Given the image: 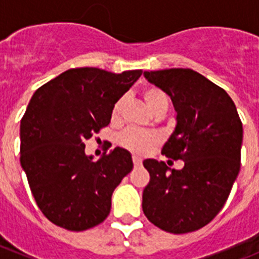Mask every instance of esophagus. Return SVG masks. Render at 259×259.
Instances as JSON below:
<instances>
[{
  "label": "esophagus",
  "mask_w": 259,
  "mask_h": 259,
  "mask_svg": "<svg viewBox=\"0 0 259 259\" xmlns=\"http://www.w3.org/2000/svg\"><path fill=\"white\" fill-rule=\"evenodd\" d=\"M132 161H134L135 167L141 166V163H143V159H141V158L139 157V155H134V157H132Z\"/></svg>",
  "instance_id": "obj_1"
}]
</instances>
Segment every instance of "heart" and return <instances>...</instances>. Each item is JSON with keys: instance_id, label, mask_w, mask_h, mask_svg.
I'll return each mask as SVG.
<instances>
[{"instance_id": "b5f03b06", "label": "heart", "mask_w": 259, "mask_h": 259, "mask_svg": "<svg viewBox=\"0 0 259 259\" xmlns=\"http://www.w3.org/2000/svg\"><path fill=\"white\" fill-rule=\"evenodd\" d=\"M143 98L146 107L152 111L153 115L159 113L166 114L167 109H168V98L163 91L155 88V87H149L143 92ZM124 102V97H122L114 104L113 111H111V119L114 122L118 120L119 116H120ZM118 143L124 146L125 149L131 150L136 154H145L159 143V137L153 132H144L128 128L119 135Z\"/></svg>"}]
</instances>
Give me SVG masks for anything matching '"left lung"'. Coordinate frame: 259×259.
<instances>
[{"label": "left lung", "mask_w": 259, "mask_h": 259, "mask_svg": "<svg viewBox=\"0 0 259 259\" xmlns=\"http://www.w3.org/2000/svg\"><path fill=\"white\" fill-rule=\"evenodd\" d=\"M145 79L172 101L176 125L162 154L183 159L182 170L145 159L150 182L143 211L171 233L200 230L217 217L240 171L242 123L227 92L191 68L145 71Z\"/></svg>", "instance_id": "obj_1"}]
</instances>
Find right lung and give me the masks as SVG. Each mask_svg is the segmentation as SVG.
Masks as SVG:
<instances>
[{
  "label": "right lung",
  "instance_id": "obj_1",
  "mask_svg": "<svg viewBox=\"0 0 259 259\" xmlns=\"http://www.w3.org/2000/svg\"><path fill=\"white\" fill-rule=\"evenodd\" d=\"M141 74L71 68L33 93L20 120V164L52 223L84 231L107 218L114 189L134 167L131 153L116 146L93 161L84 141L109 125L114 104Z\"/></svg>",
  "mask_w": 259,
  "mask_h": 259
}]
</instances>
